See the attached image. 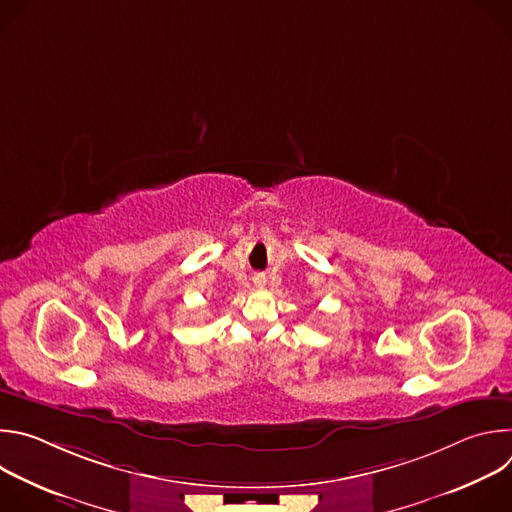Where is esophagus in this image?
Masks as SVG:
<instances>
[{"label": "esophagus", "mask_w": 512, "mask_h": 512, "mask_svg": "<svg viewBox=\"0 0 512 512\" xmlns=\"http://www.w3.org/2000/svg\"><path fill=\"white\" fill-rule=\"evenodd\" d=\"M253 283H255L257 287H263V285L267 283V277H265V273H257V275L253 277Z\"/></svg>", "instance_id": "1"}]
</instances>
